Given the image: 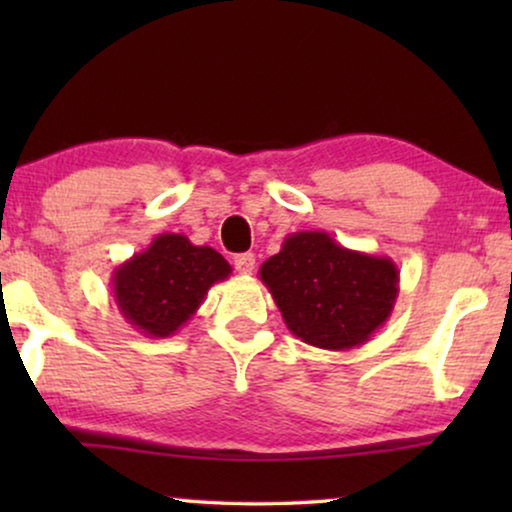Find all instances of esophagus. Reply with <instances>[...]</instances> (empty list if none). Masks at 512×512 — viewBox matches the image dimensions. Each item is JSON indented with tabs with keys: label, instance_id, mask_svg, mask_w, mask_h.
<instances>
[{
	"label": "esophagus",
	"instance_id": "obj_1",
	"mask_svg": "<svg viewBox=\"0 0 512 512\" xmlns=\"http://www.w3.org/2000/svg\"><path fill=\"white\" fill-rule=\"evenodd\" d=\"M235 270L240 272V275H251L256 268V256L254 254H240L235 256Z\"/></svg>",
	"mask_w": 512,
	"mask_h": 512
}]
</instances>
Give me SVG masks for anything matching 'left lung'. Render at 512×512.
<instances>
[{"label":"left lung","mask_w":512,"mask_h":512,"mask_svg":"<svg viewBox=\"0 0 512 512\" xmlns=\"http://www.w3.org/2000/svg\"><path fill=\"white\" fill-rule=\"evenodd\" d=\"M289 331L307 345L345 352L370 340L394 312L398 268L389 256L342 247L324 230L284 237L258 270Z\"/></svg>","instance_id":"8db88e82"}]
</instances>
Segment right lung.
Masks as SVG:
<instances>
[{
    "label": "right lung",
    "instance_id": "right-lung-1",
    "mask_svg": "<svg viewBox=\"0 0 512 512\" xmlns=\"http://www.w3.org/2000/svg\"><path fill=\"white\" fill-rule=\"evenodd\" d=\"M230 263L181 233H160L116 265L111 293L118 312L146 338H170L198 312L207 291L230 277Z\"/></svg>",
    "mask_w": 512,
    "mask_h": 512
}]
</instances>
